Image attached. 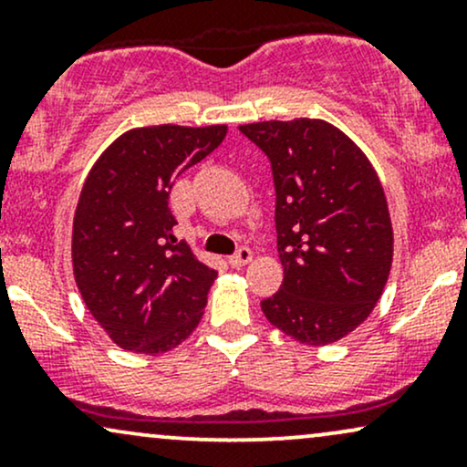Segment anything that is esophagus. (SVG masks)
<instances>
[{"label": "esophagus", "instance_id": "1", "mask_svg": "<svg viewBox=\"0 0 467 467\" xmlns=\"http://www.w3.org/2000/svg\"><path fill=\"white\" fill-rule=\"evenodd\" d=\"M252 261V250L250 248H239L233 256L228 259V264L233 267H244Z\"/></svg>", "mask_w": 467, "mask_h": 467}]
</instances>
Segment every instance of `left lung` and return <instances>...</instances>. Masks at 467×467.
<instances>
[{
  "mask_svg": "<svg viewBox=\"0 0 467 467\" xmlns=\"http://www.w3.org/2000/svg\"><path fill=\"white\" fill-rule=\"evenodd\" d=\"M239 131L267 155L276 191L283 285L265 318L303 345H329L367 320L393 264L382 182L349 136L316 118Z\"/></svg>",
  "mask_w": 467,
  "mask_h": 467,
  "instance_id": "8db88e82",
  "label": "left lung"
}]
</instances>
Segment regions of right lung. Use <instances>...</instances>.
<instances>
[{
    "instance_id": "right-lung-1",
    "label": "right lung",
    "mask_w": 467,
    "mask_h": 467,
    "mask_svg": "<svg viewBox=\"0 0 467 467\" xmlns=\"http://www.w3.org/2000/svg\"><path fill=\"white\" fill-rule=\"evenodd\" d=\"M226 125L140 127L96 160L80 191L72 265L80 296L118 347L164 353L200 325L217 272L173 234V182L226 138Z\"/></svg>"
}]
</instances>
